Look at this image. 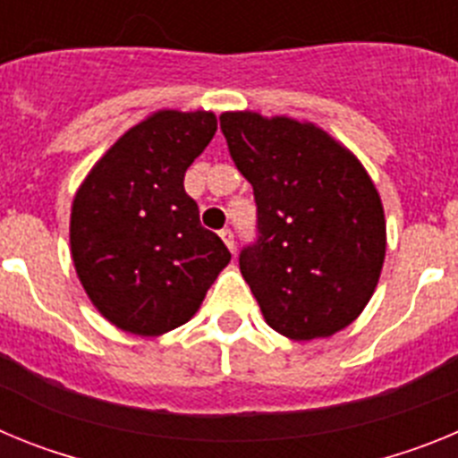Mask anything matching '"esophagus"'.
I'll use <instances>...</instances> for the list:
<instances>
[{"label": "esophagus", "mask_w": 458, "mask_h": 458, "mask_svg": "<svg viewBox=\"0 0 458 458\" xmlns=\"http://www.w3.org/2000/svg\"><path fill=\"white\" fill-rule=\"evenodd\" d=\"M220 238H222V241H225V245H226V248H229V250H232V252H233V250H236V241H233L232 229H222Z\"/></svg>", "instance_id": "34e87169"}]
</instances>
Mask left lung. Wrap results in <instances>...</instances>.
<instances>
[{
    "mask_svg": "<svg viewBox=\"0 0 458 458\" xmlns=\"http://www.w3.org/2000/svg\"><path fill=\"white\" fill-rule=\"evenodd\" d=\"M238 172L252 183L259 241L241 273L266 323L295 342L362 314L386 261V213L358 157L310 121L222 112Z\"/></svg>",
    "mask_w": 458,
    "mask_h": 458,
    "instance_id": "1",
    "label": "left lung"
}]
</instances>
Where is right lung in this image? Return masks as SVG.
Here are the masks:
<instances>
[{"label": "right lung", "instance_id": "add662e5", "mask_svg": "<svg viewBox=\"0 0 458 458\" xmlns=\"http://www.w3.org/2000/svg\"><path fill=\"white\" fill-rule=\"evenodd\" d=\"M216 131V114L206 109H157L100 156L72 197L71 257L80 284L125 333L157 337L188 323L232 261L183 188Z\"/></svg>", "mask_w": 458, "mask_h": 458}]
</instances>
